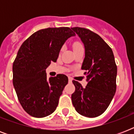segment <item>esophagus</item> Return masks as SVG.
<instances>
[{"label": "esophagus", "mask_w": 134, "mask_h": 134, "mask_svg": "<svg viewBox=\"0 0 134 134\" xmlns=\"http://www.w3.org/2000/svg\"><path fill=\"white\" fill-rule=\"evenodd\" d=\"M68 80H69V83H71V82H72V79H71V78L69 77L68 78Z\"/></svg>", "instance_id": "1"}]
</instances>
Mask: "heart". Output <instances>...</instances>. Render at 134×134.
<instances>
[{"label":"heart","mask_w":134,"mask_h":134,"mask_svg":"<svg viewBox=\"0 0 134 134\" xmlns=\"http://www.w3.org/2000/svg\"><path fill=\"white\" fill-rule=\"evenodd\" d=\"M73 48L74 49H76V48H83V46L80 42H75L73 44Z\"/></svg>","instance_id":"b5f03b06"}]
</instances>
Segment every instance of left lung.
<instances>
[{
  "mask_svg": "<svg viewBox=\"0 0 134 134\" xmlns=\"http://www.w3.org/2000/svg\"><path fill=\"white\" fill-rule=\"evenodd\" d=\"M85 48L81 69L86 70V88L73 81L71 94L76 110L83 116L95 118L108 108L116 91L117 66L112 49L97 34L83 28H71Z\"/></svg>",
  "mask_w": 134,
  "mask_h": 134,
  "instance_id": "1",
  "label": "left lung"
}]
</instances>
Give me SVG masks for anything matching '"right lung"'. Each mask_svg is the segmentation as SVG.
Returning a JSON list of instances; mask_svg holds the SVG:
<instances>
[{
    "instance_id": "add662e5",
    "label": "right lung",
    "mask_w": 134,
    "mask_h": 134,
    "mask_svg": "<svg viewBox=\"0 0 134 134\" xmlns=\"http://www.w3.org/2000/svg\"><path fill=\"white\" fill-rule=\"evenodd\" d=\"M76 34L68 27L37 31L20 47L13 63V86L25 111L34 118L54 112L68 78L64 74L46 77V69L56 62L66 41Z\"/></svg>"
}]
</instances>
